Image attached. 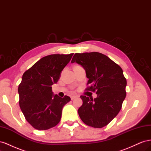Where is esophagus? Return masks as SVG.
<instances>
[{
    "mask_svg": "<svg viewBox=\"0 0 151 151\" xmlns=\"http://www.w3.org/2000/svg\"><path fill=\"white\" fill-rule=\"evenodd\" d=\"M70 98H71L72 100H73V99L77 98V96H72L70 97Z\"/></svg>",
    "mask_w": 151,
    "mask_h": 151,
    "instance_id": "1",
    "label": "esophagus"
}]
</instances>
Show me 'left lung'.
I'll return each mask as SVG.
<instances>
[{
    "label": "left lung",
    "mask_w": 151,
    "mask_h": 151,
    "mask_svg": "<svg viewBox=\"0 0 151 151\" xmlns=\"http://www.w3.org/2000/svg\"><path fill=\"white\" fill-rule=\"evenodd\" d=\"M77 63L85 70L91 86L95 91L93 99L81 96L83 104L79 115L85 124L94 128L107 125L122 108L126 97L127 81L122 68L105 55L98 52L75 53L71 63Z\"/></svg>",
    "instance_id": "8db88e82"
}]
</instances>
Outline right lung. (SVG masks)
Here are the masks:
<instances>
[{"mask_svg":"<svg viewBox=\"0 0 151 151\" xmlns=\"http://www.w3.org/2000/svg\"><path fill=\"white\" fill-rule=\"evenodd\" d=\"M73 54L44 57L22 75L18 87L19 106L26 120L35 129L48 130L60 121L62 108L70 98L54 94L52 86L57 84Z\"/></svg>","mask_w":151,"mask_h":151,"instance_id":"add662e5","label":"right lung"}]
</instances>
